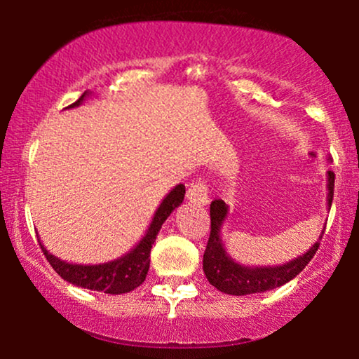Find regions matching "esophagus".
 <instances>
[{
    "label": "esophagus",
    "instance_id": "esophagus-1",
    "mask_svg": "<svg viewBox=\"0 0 359 359\" xmlns=\"http://www.w3.org/2000/svg\"><path fill=\"white\" fill-rule=\"evenodd\" d=\"M187 201L194 205H205L209 203L208 185H205L204 180L199 179L191 184V187L187 191Z\"/></svg>",
    "mask_w": 359,
    "mask_h": 359
}]
</instances>
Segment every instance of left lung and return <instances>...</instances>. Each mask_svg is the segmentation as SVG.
<instances>
[{
	"instance_id": "1",
	"label": "left lung",
	"mask_w": 359,
	"mask_h": 359,
	"mask_svg": "<svg viewBox=\"0 0 359 359\" xmlns=\"http://www.w3.org/2000/svg\"><path fill=\"white\" fill-rule=\"evenodd\" d=\"M332 197H334V172H327V205L331 209ZM228 217V205L224 201L216 199L211 203V234H209L208 246H205L203 269L205 278L212 287L229 295H248L262 294L271 288L282 287L290 282L307 266V263L314 258L319 248L323 234L314 245L309 248L302 257L292 259L280 266H245L236 263L226 253L224 245L221 241V226Z\"/></svg>"
}]
</instances>
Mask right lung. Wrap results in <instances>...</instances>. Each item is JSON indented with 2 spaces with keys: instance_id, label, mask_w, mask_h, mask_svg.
<instances>
[{
  "instance_id": "right-lung-1",
  "label": "right lung",
  "mask_w": 359,
  "mask_h": 359,
  "mask_svg": "<svg viewBox=\"0 0 359 359\" xmlns=\"http://www.w3.org/2000/svg\"><path fill=\"white\" fill-rule=\"evenodd\" d=\"M86 96H89L88 90L74 104L67 106V109L79 106ZM184 196L185 185H175L155 211V216L151 219L150 226H148L145 236L140 240V243L133 250L128 251L123 257L113 259V262L100 263V265H77V263H67L64 259L53 257L42 245V241H40V248H42L45 258L48 259L52 269L62 278L72 283V285L113 295L126 294V292L135 290V288L145 282L148 269H150L151 245H154L156 234H158L160 228H162L167 217L170 216V212L182 204Z\"/></svg>"
}]
</instances>
